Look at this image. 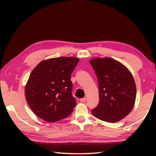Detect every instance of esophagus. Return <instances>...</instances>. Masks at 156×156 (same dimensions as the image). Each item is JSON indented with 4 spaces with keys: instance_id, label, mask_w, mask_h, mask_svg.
Returning <instances> with one entry per match:
<instances>
[{
    "instance_id": "1",
    "label": "esophagus",
    "mask_w": 156,
    "mask_h": 156,
    "mask_svg": "<svg viewBox=\"0 0 156 156\" xmlns=\"http://www.w3.org/2000/svg\"><path fill=\"white\" fill-rule=\"evenodd\" d=\"M87 98H81V99H80V102H86L87 101Z\"/></svg>"
}]
</instances>
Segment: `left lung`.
<instances>
[{"label":"left lung","instance_id":"1","mask_svg":"<svg viewBox=\"0 0 156 156\" xmlns=\"http://www.w3.org/2000/svg\"><path fill=\"white\" fill-rule=\"evenodd\" d=\"M98 83L99 103L92 110L94 117L108 122H118L133 109L136 98L133 76L125 66L105 57L90 61Z\"/></svg>","mask_w":156,"mask_h":156}]
</instances>
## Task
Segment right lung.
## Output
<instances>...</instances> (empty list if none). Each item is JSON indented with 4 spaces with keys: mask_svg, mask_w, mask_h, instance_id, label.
<instances>
[{
    "mask_svg": "<svg viewBox=\"0 0 156 156\" xmlns=\"http://www.w3.org/2000/svg\"><path fill=\"white\" fill-rule=\"evenodd\" d=\"M79 59L49 58L33 69L25 86V98L34 113L49 122L68 117L76 106L70 76Z\"/></svg>",
    "mask_w": 156,
    "mask_h": 156,
    "instance_id": "add662e5",
    "label": "right lung"
}]
</instances>
